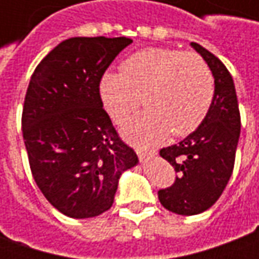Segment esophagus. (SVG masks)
<instances>
[{"instance_id": "34e87169", "label": "esophagus", "mask_w": 259, "mask_h": 259, "mask_svg": "<svg viewBox=\"0 0 259 259\" xmlns=\"http://www.w3.org/2000/svg\"><path fill=\"white\" fill-rule=\"evenodd\" d=\"M136 151H137V155H139V158H140L141 162H143V161H146L147 158H150L157 154L155 150H148V148H143V147H137V148H136Z\"/></svg>"}]
</instances>
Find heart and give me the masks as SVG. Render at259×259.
Returning a JSON list of instances; mask_svg holds the SVG:
<instances>
[{"label": "heart", "instance_id": "heart-1", "mask_svg": "<svg viewBox=\"0 0 259 259\" xmlns=\"http://www.w3.org/2000/svg\"><path fill=\"white\" fill-rule=\"evenodd\" d=\"M215 94L209 66L200 55L170 48H146L109 72L100 81V97L116 123L126 122L140 107H148L132 120L124 133L130 139L154 143L168 135H190L205 119Z\"/></svg>", "mask_w": 259, "mask_h": 259}]
</instances>
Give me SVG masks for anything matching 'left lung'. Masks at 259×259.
Segmentation results:
<instances>
[{"instance_id": "1", "label": "left lung", "mask_w": 259, "mask_h": 259, "mask_svg": "<svg viewBox=\"0 0 259 259\" xmlns=\"http://www.w3.org/2000/svg\"><path fill=\"white\" fill-rule=\"evenodd\" d=\"M191 47L211 69L215 94L202 123L185 140L159 151L178 175L174 185L158 191V198L178 215L201 213L221 197L233 172L241 126L236 89L226 66L200 44L191 42Z\"/></svg>"}]
</instances>
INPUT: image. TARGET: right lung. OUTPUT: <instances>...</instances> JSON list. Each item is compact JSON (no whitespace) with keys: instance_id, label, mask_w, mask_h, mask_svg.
Returning <instances> with one entry per match:
<instances>
[{"instance_id":"right-lung-1","label":"right lung","mask_w":259,"mask_h":259,"mask_svg":"<svg viewBox=\"0 0 259 259\" xmlns=\"http://www.w3.org/2000/svg\"><path fill=\"white\" fill-rule=\"evenodd\" d=\"M133 40L72 37L31 74L22 132L31 175L48 202L84 219L112 206L120 175L139 162L102 108L100 81Z\"/></svg>"}]
</instances>
